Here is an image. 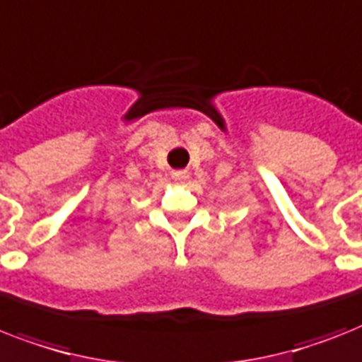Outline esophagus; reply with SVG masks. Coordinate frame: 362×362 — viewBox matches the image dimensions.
<instances>
[{
    "label": "esophagus",
    "mask_w": 362,
    "mask_h": 362,
    "mask_svg": "<svg viewBox=\"0 0 362 362\" xmlns=\"http://www.w3.org/2000/svg\"><path fill=\"white\" fill-rule=\"evenodd\" d=\"M173 180H176V182H186L187 178H189V173L187 171H173Z\"/></svg>",
    "instance_id": "esophagus-1"
}]
</instances>
